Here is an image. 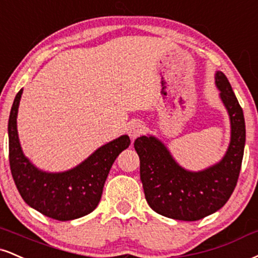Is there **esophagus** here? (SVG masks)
Instances as JSON below:
<instances>
[{
  "label": "esophagus",
  "mask_w": 258,
  "mask_h": 258,
  "mask_svg": "<svg viewBox=\"0 0 258 258\" xmlns=\"http://www.w3.org/2000/svg\"><path fill=\"white\" fill-rule=\"evenodd\" d=\"M144 131L145 127L142 122H139V121H133V122L130 123L128 128H127V133H128V136L131 137V139H133V141H135L136 138L141 137L143 133H144Z\"/></svg>",
  "instance_id": "34e87169"
}]
</instances>
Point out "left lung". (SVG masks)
I'll use <instances>...</instances> for the list:
<instances>
[{
  "label": "left lung",
  "instance_id": "8db88e82",
  "mask_svg": "<svg viewBox=\"0 0 258 258\" xmlns=\"http://www.w3.org/2000/svg\"><path fill=\"white\" fill-rule=\"evenodd\" d=\"M215 83L231 120V142L219 163L190 172L180 167L163 143L153 136L135 141L145 200L166 218L182 221L206 218L227 203L237 185L245 145L244 114L227 77L219 71Z\"/></svg>",
  "mask_w": 258,
  "mask_h": 258
}]
</instances>
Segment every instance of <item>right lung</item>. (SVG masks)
<instances>
[{
  "label": "right lung",
  "instance_id": "add662e5",
  "mask_svg": "<svg viewBox=\"0 0 258 258\" xmlns=\"http://www.w3.org/2000/svg\"><path fill=\"white\" fill-rule=\"evenodd\" d=\"M23 89L15 96L8 121L9 164L20 196L37 212L58 221L88 215L101 201L108 173L122 150L130 147L128 136L103 145L73 169L46 173L36 168L21 150L17 115Z\"/></svg>",
  "mask_w": 258,
  "mask_h": 258
}]
</instances>
